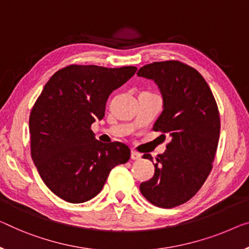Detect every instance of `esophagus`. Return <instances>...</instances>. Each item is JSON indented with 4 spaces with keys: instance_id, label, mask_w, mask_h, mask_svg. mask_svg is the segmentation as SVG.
I'll list each match as a JSON object with an SVG mask.
<instances>
[{
    "instance_id": "obj_1",
    "label": "esophagus",
    "mask_w": 249,
    "mask_h": 249,
    "mask_svg": "<svg viewBox=\"0 0 249 249\" xmlns=\"http://www.w3.org/2000/svg\"><path fill=\"white\" fill-rule=\"evenodd\" d=\"M141 157H142L141 153H139V152L135 151V150H132V152H131V159H132V160H140Z\"/></svg>"
}]
</instances>
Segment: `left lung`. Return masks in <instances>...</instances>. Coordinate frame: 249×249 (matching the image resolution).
<instances>
[{"mask_svg":"<svg viewBox=\"0 0 249 249\" xmlns=\"http://www.w3.org/2000/svg\"><path fill=\"white\" fill-rule=\"evenodd\" d=\"M137 75L160 88L163 112L153 131L171 136L158 155L153 178L141 183V194L157 207L180 206L199 191L213 169L220 134L216 99L199 71L181 61L153 62ZM143 158L153 161L151 154Z\"/></svg>","mask_w":249,"mask_h":249,"instance_id":"8db88e82","label":"left lung"}]
</instances>
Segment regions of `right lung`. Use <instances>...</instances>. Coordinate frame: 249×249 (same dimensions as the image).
<instances>
[{
	"label": "right lung",
	"instance_id": "right-lung-1",
	"mask_svg": "<svg viewBox=\"0 0 249 249\" xmlns=\"http://www.w3.org/2000/svg\"><path fill=\"white\" fill-rule=\"evenodd\" d=\"M136 70L69 65L43 87L29 118L31 157L43 182L59 198L88 201L101 192L110 170L129 160L126 144L99 142L91 124L104 117L110 92Z\"/></svg>",
	"mask_w": 249,
	"mask_h": 249
}]
</instances>
